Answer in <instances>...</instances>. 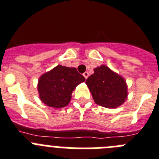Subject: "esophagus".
<instances>
[{
	"mask_svg": "<svg viewBox=\"0 0 159 159\" xmlns=\"http://www.w3.org/2000/svg\"><path fill=\"white\" fill-rule=\"evenodd\" d=\"M83 75H84V76L85 77L86 80H87V79L88 78V76H89V73H88V72H85L84 74H83Z\"/></svg>",
	"mask_w": 159,
	"mask_h": 159,
	"instance_id": "esophagus-1",
	"label": "esophagus"
}]
</instances>
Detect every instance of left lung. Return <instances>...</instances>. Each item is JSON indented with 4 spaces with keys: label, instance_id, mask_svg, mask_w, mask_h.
<instances>
[{
    "label": "left lung",
    "instance_id": "left-lung-1",
    "mask_svg": "<svg viewBox=\"0 0 159 159\" xmlns=\"http://www.w3.org/2000/svg\"><path fill=\"white\" fill-rule=\"evenodd\" d=\"M86 80L94 102L108 108L119 107L127 99L128 89L125 79L105 65L95 68Z\"/></svg>",
    "mask_w": 159,
    "mask_h": 159
}]
</instances>
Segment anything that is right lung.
<instances>
[{
  "mask_svg": "<svg viewBox=\"0 0 159 159\" xmlns=\"http://www.w3.org/2000/svg\"><path fill=\"white\" fill-rule=\"evenodd\" d=\"M85 80L75 68L58 65L39 78L37 90L40 101L51 108H64L70 102L76 86Z\"/></svg>",
  "mask_w": 159,
  "mask_h": 159,
  "instance_id": "obj_1",
  "label": "right lung"
}]
</instances>
